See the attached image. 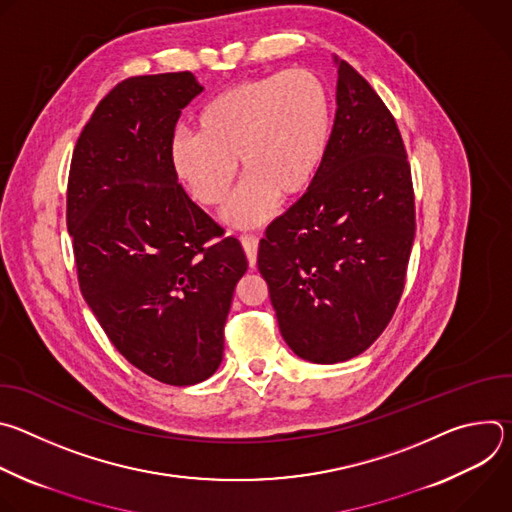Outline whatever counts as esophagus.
I'll list each match as a JSON object with an SVG mask.
<instances>
[{"mask_svg":"<svg viewBox=\"0 0 512 512\" xmlns=\"http://www.w3.org/2000/svg\"><path fill=\"white\" fill-rule=\"evenodd\" d=\"M241 243H243V249L247 253V259H249V265L255 267L257 263V247H259V239L255 235H243L241 237Z\"/></svg>","mask_w":512,"mask_h":512,"instance_id":"obj_1","label":"esophagus"}]
</instances>
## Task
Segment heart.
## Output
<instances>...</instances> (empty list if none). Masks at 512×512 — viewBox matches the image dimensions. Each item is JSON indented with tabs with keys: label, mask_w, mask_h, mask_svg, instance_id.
I'll return each mask as SVG.
<instances>
[{
	"label": "heart",
	"mask_w": 512,
	"mask_h": 512,
	"mask_svg": "<svg viewBox=\"0 0 512 512\" xmlns=\"http://www.w3.org/2000/svg\"><path fill=\"white\" fill-rule=\"evenodd\" d=\"M334 107L328 85L310 68H289L243 81L210 99L196 115L194 133L170 143L178 182L202 206H223L235 227H255L271 216L277 198L302 196L330 150Z\"/></svg>",
	"instance_id": "heart-1"
}]
</instances>
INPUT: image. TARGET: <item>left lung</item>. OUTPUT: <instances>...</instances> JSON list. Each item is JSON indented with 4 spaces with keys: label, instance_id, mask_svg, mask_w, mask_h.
Here are the masks:
<instances>
[{
    "label": "left lung",
    "instance_id": "1",
    "mask_svg": "<svg viewBox=\"0 0 512 512\" xmlns=\"http://www.w3.org/2000/svg\"><path fill=\"white\" fill-rule=\"evenodd\" d=\"M334 62L338 109L324 166L267 227L257 253L283 340L316 364L358 356L381 336L401 300L415 237L397 123L346 60Z\"/></svg>",
    "mask_w": 512,
    "mask_h": 512
}]
</instances>
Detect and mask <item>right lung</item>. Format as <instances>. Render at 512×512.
Wrapping results in <instances>:
<instances>
[{
  "mask_svg": "<svg viewBox=\"0 0 512 512\" xmlns=\"http://www.w3.org/2000/svg\"><path fill=\"white\" fill-rule=\"evenodd\" d=\"M202 91L188 70L119 83L75 145L66 192L85 302L135 369L174 387L218 369L249 265L170 166L180 113Z\"/></svg>",
  "mask_w": 512,
  "mask_h": 512,
  "instance_id": "1",
  "label": "right lung"
}]
</instances>
